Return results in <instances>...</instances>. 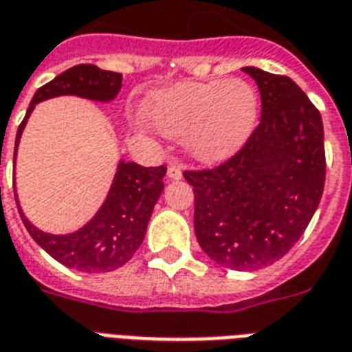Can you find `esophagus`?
I'll return each mask as SVG.
<instances>
[{
	"instance_id": "esophagus-1",
	"label": "esophagus",
	"mask_w": 352,
	"mask_h": 352,
	"mask_svg": "<svg viewBox=\"0 0 352 352\" xmlns=\"http://www.w3.org/2000/svg\"><path fill=\"white\" fill-rule=\"evenodd\" d=\"M167 176H168V179H179V178H182V167H179L178 163H170V165H168Z\"/></svg>"
}]
</instances>
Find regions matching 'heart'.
I'll list each match as a JSON object with an SVG mask.
<instances>
[{"instance_id":"heart-1","label":"heart","mask_w":352,"mask_h":352,"mask_svg":"<svg viewBox=\"0 0 352 352\" xmlns=\"http://www.w3.org/2000/svg\"><path fill=\"white\" fill-rule=\"evenodd\" d=\"M258 117V95L241 78L185 82L157 94L151 119L167 138H184L204 162L231 156L250 138Z\"/></svg>"}]
</instances>
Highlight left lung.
I'll use <instances>...</instances> for the list:
<instances>
[{
    "label": "left lung",
    "mask_w": 352,
    "mask_h": 352,
    "mask_svg": "<svg viewBox=\"0 0 352 352\" xmlns=\"http://www.w3.org/2000/svg\"><path fill=\"white\" fill-rule=\"evenodd\" d=\"M263 113L236 154L219 167L184 170L195 190V233L220 266L257 270L285 257L309 226L325 185L323 122L285 75L244 67Z\"/></svg>",
    "instance_id": "obj_1"
}]
</instances>
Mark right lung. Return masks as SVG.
<instances>
[{
	"label": "right lung",
	"mask_w": 352,
	"mask_h": 352,
	"mask_svg": "<svg viewBox=\"0 0 352 352\" xmlns=\"http://www.w3.org/2000/svg\"><path fill=\"white\" fill-rule=\"evenodd\" d=\"M121 84V73L104 72L94 64H78L60 73L58 77H54L42 88H38L29 104L25 119L21 121L16 133L14 157L27 119L31 116L34 104H38L40 100L58 97V95H78V97L106 102L116 99ZM165 173H167L165 165L141 167L133 162H121L117 167L110 192L106 196V201L99 209V213L82 230L69 235L43 233L25 219L18 200L16 204L29 235L60 264L88 274L111 272L126 264L145 239L152 209L163 190Z\"/></svg>",
	"instance_id": "obj_1"
}]
</instances>
